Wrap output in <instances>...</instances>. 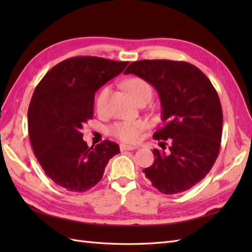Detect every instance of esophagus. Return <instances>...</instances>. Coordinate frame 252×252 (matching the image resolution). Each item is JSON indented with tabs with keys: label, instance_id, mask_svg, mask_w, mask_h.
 <instances>
[{
	"label": "esophagus",
	"instance_id": "34e87169",
	"mask_svg": "<svg viewBox=\"0 0 252 252\" xmlns=\"http://www.w3.org/2000/svg\"><path fill=\"white\" fill-rule=\"evenodd\" d=\"M136 147L135 146H129V145L125 144H121L120 145V149L121 151H125V150H134Z\"/></svg>",
	"mask_w": 252,
	"mask_h": 252
}]
</instances>
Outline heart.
<instances>
[{"instance_id": "1", "label": "heart", "mask_w": 252, "mask_h": 252, "mask_svg": "<svg viewBox=\"0 0 252 252\" xmlns=\"http://www.w3.org/2000/svg\"><path fill=\"white\" fill-rule=\"evenodd\" d=\"M125 87L129 94L136 102H140L145 97L152 96V87L150 84L142 78H132L125 82ZM109 87H104L100 94H97L95 100V107L97 112L103 113L106 110L107 101L109 96ZM145 128V123L142 121H121L113 124L109 131L111 135L123 142L134 143L140 139L141 133Z\"/></svg>"}]
</instances>
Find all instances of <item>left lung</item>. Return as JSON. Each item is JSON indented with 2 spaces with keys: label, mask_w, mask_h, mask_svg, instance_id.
Listing matches in <instances>:
<instances>
[{
  "label": "left lung",
  "mask_w": 252,
  "mask_h": 252,
  "mask_svg": "<svg viewBox=\"0 0 252 252\" xmlns=\"http://www.w3.org/2000/svg\"><path fill=\"white\" fill-rule=\"evenodd\" d=\"M125 74L146 80L158 93L164 126L154 133L168 140V152L154 149L155 162L143 172L164 194L190 189L208 174L219 156L223 111L217 90L196 66L170 60H142Z\"/></svg>",
  "instance_id": "1"
}]
</instances>
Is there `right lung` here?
I'll use <instances>...</instances> for the list:
<instances>
[{
  "label": "right lung",
  "mask_w": 252,
  "mask_h": 252,
  "mask_svg": "<svg viewBox=\"0 0 252 252\" xmlns=\"http://www.w3.org/2000/svg\"><path fill=\"white\" fill-rule=\"evenodd\" d=\"M128 62L73 57L59 63L37 84L28 108V133L34 156L57 185L84 192L96 185L119 145L105 140L89 147L81 129L94 117L95 91Z\"/></svg>",
  "instance_id": "obj_1"
}]
</instances>
